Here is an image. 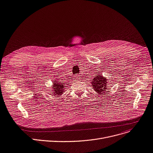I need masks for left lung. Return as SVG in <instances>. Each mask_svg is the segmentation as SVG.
Listing matches in <instances>:
<instances>
[{
    "label": "left lung",
    "instance_id": "left-lung-1",
    "mask_svg": "<svg viewBox=\"0 0 153 153\" xmlns=\"http://www.w3.org/2000/svg\"><path fill=\"white\" fill-rule=\"evenodd\" d=\"M92 85L94 90L99 93V94H103L105 93L106 89H108L109 85H108V81L104 76H102V74H97L95 77L92 79Z\"/></svg>",
    "mask_w": 153,
    "mask_h": 153
}]
</instances>
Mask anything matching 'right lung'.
Returning a JSON list of instances; mask_svg holds the SVG:
<instances>
[{"label":"right lung","mask_w":153,"mask_h":153,"mask_svg":"<svg viewBox=\"0 0 153 153\" xmlns=\"http://www.w3.org/2000/svg\"><path fill=\"white\" fill-rule=\"evenodd\" d=\"M54 82H53L52 88L53 91L51 94L57 96L62 95V94H63V92H64V89L66 88L65 84L64 85V83L62 82L57 80L54 81Z\"/></svg>","instance_id":"obj_1"}]
</instances>
